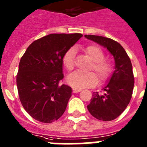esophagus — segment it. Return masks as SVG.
Listing matches in <instances>:
<instances>
[{"mask_svg":"<svg viewBox=\"0 0 147 147\" xmlns=\"http://www.w3.org/2000/svg\"><path fill=\"white\" fill-rule=\"evenodd\" d=\"M81 91H82V89H80V88H73V92H74V93H77V92H81Z\"/></svg>","mask_w":147,"mask_h":147,"instance_id":"1","label":"esophagus"}]
</instances>
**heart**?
<instances>
[{"mask_svg": "<svg viewBox=\"0 0 147 147\" xmlns=\"http://www.w3.org/2000/svg\"><path fill=\"white\" fill-rule=\"evenodd\" d=\"M85 53L92 60L90 70L95 73L76 71L69 75L67 82L74 88H82L92 86L98 82V78L100 82L105 81L112 72V65L110 61L104 59V53L100 47L96 45H90L85 49ZM75 55L76 49L74 47L67 49L63 55V65L67 71H71L74 68Z\"/></svg>", "mask_w": 147, "mask_h": 147, "instance_id": "obj_1", "label": "heart"}]
</instances>
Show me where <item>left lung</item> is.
Instances as JSON below:
<instances>
[{"label":"left lung","instance_id":"obj_1","mask_svg":"<svg viewBox=\"0 0 147 147\" xmlns=\"http://www.w3.org/2000/svg\"><path fill=\"white\" fill-rule=\"evenodd\" d=\"M108 49L115 60V71L110 81L103 88L104 93H93L88 110L94 118L111 121L125 110L131 98L134 77L130 58L124 48L116 41L96 35H85Z\"/></svg>","mask_w":147,"mask_h":147}]
</instances>
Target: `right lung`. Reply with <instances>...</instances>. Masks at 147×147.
Here are the masks:
<instances>
[{
	"instance_id": "1",
	"label": "right lung",
	"mask_w": 147,
	"mask_h": 147,
	"mask_svg": "<svg viewBox=\"0 0 147 147\" xmlns=\"http://www.w3.org/2000/svg\"><path fill=\"white\" fill-rule=\"evenodd\" d=\"M82 34H51L34 41L21 58L16 76L20 101L34 119L51 123L66 110L72 89L60 85L62 58Z\"/></svg>"
}]
</instances>
